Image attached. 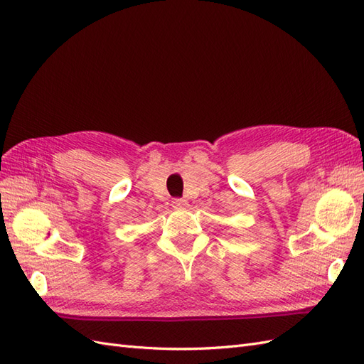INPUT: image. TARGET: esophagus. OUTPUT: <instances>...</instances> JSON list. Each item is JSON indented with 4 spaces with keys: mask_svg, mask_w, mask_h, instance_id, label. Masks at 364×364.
I'll return each instance as SVG.
<instances>
[{
    "mask_svg": "<svg viewBox=\"0 0 364 364\" xmlns=\"http://www.w3.org/2000/svg\"><path fill=\"white\" fill-rule=\"evenodd\" d=\"M172 205L175 207V209H184V207H188V201L181 200V198H175L172 201Z\"/></svg>",
    "mask_w": 364,
    "mask_h": 364,
    "instance_id": "34e87169",
    "label": "esophagus"
}]
</instances>
